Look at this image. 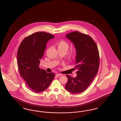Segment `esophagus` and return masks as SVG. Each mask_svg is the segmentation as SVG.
<instances>
[{
  "label": "esophagus",
  "instance_id": "1",
  "mask_svg": "<svg viewBox=\"0 0 121 121\" xmlns=\"http://www.w3.org/2000/svg\"><path fill=\"white\" fill-rule=\"evenodd\" d=\"M62 75V74H59V73H58V74H56V75L57 76H58V77L60 76H61V75Z\"/></svg>",
  "mask_w": 121,
  "mask_h": 121
}]
</instances>
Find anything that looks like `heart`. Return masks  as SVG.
Returning <instances> with one entry per match:
<instances>
[{
	"label": "heart",
	"mask_w": 121,
	"mask_h": 121,
	"mask_svg": "<svg viewBox=\"0 0 121 121\" xmlns=\"http://www.w3.org/2000/svg\"><path fill=\"white\" fill-rule=\"evenodd\" d=\"M58 50H64L67 51L69 49V46L68 43L65 41H61L58 44Z\"/></svg>",
	"instance_id": "b5f03b06"
}]
</instances>
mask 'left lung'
<instances>
[{
  "label": "left lung",
  "instance_id": "left-lung-1",
  "mask_svg": "<svg viewBox=\"0 0 121 121\" xmlns=\"http://www.w3.org/2000/svg\"><path fill=\"white\" fill-rule=\"evenodd\" d=\"M66 37L74 45L76 50L75 77L67 75L65 89L72 94L85 91L97 75L99 67L97 46L92 38L77 31L68 33Z\"/></svg>",
  "mask_w": 121,
  "mask_h": 121
}]
</instances>
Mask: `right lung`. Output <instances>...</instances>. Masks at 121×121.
Wrapping results in <instances>:
<instances>
[{
	"mask_svg": "<svg viewBox=\"0 0 121 121\" xmlns=\"http://www.w3.org/2000/svg\"><path fill=\"white\" fill-rule=\"evenodd\" d=\"M54 38L50 33L38 32L25 38L17 51V63L20 75L34 92H43L49 87L55 74L39 67L46 44Z\"/></svg>",
	"mask_w": 121,
	"mask_h": 121,
	"instance_id": "obj_1",
	"label": "right lung"
}]
</instances>
